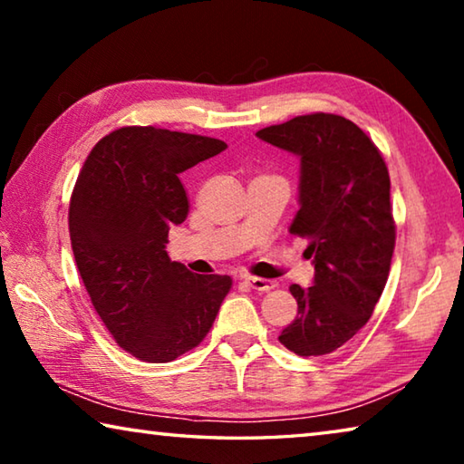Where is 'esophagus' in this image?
Here are the masks:
<instances>
[{"label": "esophagus", "instance_id": "esophagus-1", "mask_svg": "<svg viewBox=\"0 0 464 464\" xmlns=\"http://www.w3.org/2000/svg\"><path fill=\"white\" fill-rule=\"evenodd\" d=\"M243 280H246V285H249V286L254 288V290H262V293H266V290H272L274 286H276V282H274V280H268V278L246 276Z\"/></svg>", "mask_w": 464, "mask_h": 464}]
</instances>
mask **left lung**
Wrapping results in <instances>:
<instances>
[{"mask_svg": "<svg viewBox=\"0 0 464 464\" xmlns=\"http://www.w3.org/2000/svg\"><path fill=\"white\" fill-rule=\"evenodd\" d=\"M301 160L298 213L307 237L309 288L290 286L298 313L278 335L298 356L332 354L371 319L395 249L389 169L362 129L337 114H304L256 132Z\"/></svg>", "mask_w": 464, "mask_h": 464, "instance_id": "1", "label": "left lung"}]
</instances>
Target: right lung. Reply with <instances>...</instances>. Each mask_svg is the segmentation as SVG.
<instances>
[{
	"instance_id": "1",
	"label": "right lung",
	"mask_w": 464,
	"mask_h": 464,
	"mask_svg": "<svg viewBox=\"0 0 464 464\" xmlns=\"http://www.w3.org/2000/svg\"><path fill=\"white\" fill-rule=\"evenodd\" d=\"M218 139L122 127L85 160L69 235L85 290L116 343L143 362H171L207 337L231 278L171 262V225L188 217L179 174L225 151Z\"/></svg>"
}]
</instances>
